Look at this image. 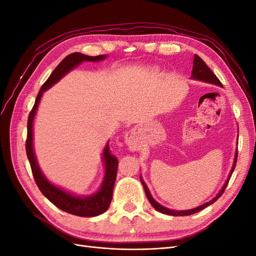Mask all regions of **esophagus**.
<instances>
[{"mask_svg":"<svg viewBox=\"0 0 256 256\" xmlns=\"http://www.w3.org/2000/svg\"><path fill=\"white\" fill-rule=\"evenodd\" d=\"M136 130H130L125 134V143L128 146V148L132 152L138 150H140V142L138 140V136H136Z\"/></svg>","mask_w":256,"mask_h":256,"instance_id":"34e87169","label":"esophagus"}]
</instances>
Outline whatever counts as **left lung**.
Wrapping results in <instances>:
<instances>
[{
    "instance_id": "8db88e82",
    "label": "left lung",
    "mask_w": 256,
    "mask_h": 256,
    "mask_svg": "<svg viewBox=\"0 0 256 256\" xmlns=\"http://www.w3.org/2000/svg\"><path fill=\"white\" fill-rule=\"evenodd\" d=\"M190 79L196 80V81H202V82L209 83V84H214V85H218V86L223 88V86H222V83L220 82V80H219L218 78H216V74L210 70V69H209V67L205 64V62H204L202 58H200L198 56H196V54H194V58H193V68H192V74H191V76H190ZM237 141H238V140H237ZM237 154H238V152H237V150H236L235 156H234V162H233V166H232L230 172V174H228V178H226V182H224L223 187H222V189L219 191L218 194H216L212 200H209V202H206V203H204V204H202V205H200V206H198V207H196V208L187 209V210H173V209H170V208H168V207L162 206L161 204H159V203L157 202V200L152 196L150 192V189H148V187H147V186H146V184L144 182L142 176H140V180H141V182H142V184H143V187H144V190H145L147 198H148L150 203L152 204V206L154 209H156L157 212H161V214H170V216H190V214L198 212L200 210H202V209L206 208V207L209 206V205H212V203H214L216 200H218V198L222 196L223 191L226 190V188L228 182L230 178V176H232V173H233L234 168H235L236 161H237Z\"/></svg>"
}]
</instances>
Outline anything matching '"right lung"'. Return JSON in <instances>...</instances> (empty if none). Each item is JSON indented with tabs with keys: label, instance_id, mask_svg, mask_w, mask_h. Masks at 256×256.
I'll list each match as a JSON object with an SVG mask.
<instances>
[{
	"label": "right lung",
	"instance_id": "right-lung-1",
	"mask_svg": "<svg viewBox=\"0 0 256 256\" xmlns=\"http://www.w3.org/2000/svg\"><path fill=\"white\" fill-rule=\"evenodd\" d=\"M106 54H102V56H90L79 52H74L67 56L52 72L48 80L44 83L36 97L35 104L28 115V138L26 148L30 168H32V173L38 188H40L42 194L47 198L52 204L62 209V210L79 216H95L102 214L108 210L112 200L116 174H118V158H115L110 152L109 142H108L102 152L104 176L100 188L90 196H81L74 194V193L68 192L63 188L58 187V186L52 184L50 180H47V177L44 175L40 166H38V161L34 152L33 125L38 106H40L42 97L46 90L53 86V85L58 83L64 76H66L68 72H70L72 69L82 64L83 62H92V63H94V62H100L106 60Z\"/></svg>",
	"mask_w": 256,
	"mask_h": 256
}]
</instances>
